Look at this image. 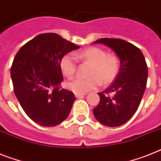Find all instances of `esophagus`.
<instances>
[{
  "label": "esophagus",
  "instance_id": "34e87169",
  "mask_svg": "<svg viewBox=\"0 0 161 161\" xmlns=\"http://www.w3.org/2000/svg\"><path fill=\"white\" fill-rule=\"evenodd\" d=\"M74 95H75V97H81L85 96L86 94H85V93H74Z\"/></svg>",
  "mask_w": 161,
  "mask_h": 161
}]
</instances>
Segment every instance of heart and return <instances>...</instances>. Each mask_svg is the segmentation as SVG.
<instances>
[{"label": "heart", "mask_w": 161, "mask_h": 161, "mask_svg": "<svg viewBox=\"0 0 161 161\" xmlns=\"http://www.w3.org/2000/svg\"><path fill=\"white\" fill-rule=\"evenodd\" d=\"M91 64L87 78H77L66 83L67 88L75 93H86L102 84H110L114 80L119 71V59L114 54H106L99 47H88L83 51L66 54L60 59V69L66 78L75 74L78 62Z\"/></svg>", "instance_id": "1"}]
</instances>
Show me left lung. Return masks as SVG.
<instances>
[{
	"mask_svg": "<svg viewBox=\"0 0 161 161\" xmlns=\"http://www.w3.org/2000/svg\"><path fill=\"white\" fill-rule=\"evenodd\" d=\"M93 43L109 47L120 60L119 71L114 82L98 92L101 100L93 114L106 126H120L134 115L141 103L148 76L147 62L141 50L123 39L104 37Z\"/></svg>",
	"mask_w": 161,
	"mask_h": 161,
	"instance_id": "left-lung-1",
	"label": "left lung"
}]
</instances>
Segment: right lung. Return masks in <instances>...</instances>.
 Instances as JSON below:
<instances>
[{
  "label": "right lung",
  "instance_id": "1",
  "mask_svg": "<svg viewBox=\"0 0 161 161\" xmlns=\"http://www.w3.org/2000/svg\"><path fill=\"white\" fill-rule=\"evenodd\" d=\"M78 48L49 32L37 35L16 54L10 69L14 92L27 115L41 126H56L69 114L75 96L60 87V61Z\"/></svg>",
  "mask_w": 161,
  "mask_h": 161
}]
</instances>
